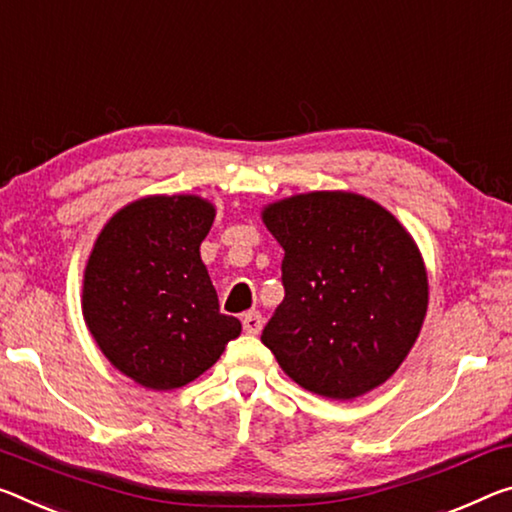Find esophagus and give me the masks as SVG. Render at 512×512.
Segmentation results:
<instances>
[{"label":"esophagus","mask_w":512,"mask_h":512,"mask_svg":"<svg viewBox=\"0 0 512 512\" xmlns=\"http://www.w3.org/2000/svg\"><path fill=\"white\" fill-rule=\"evenodd\" d=\"M241 323H243V330H246L248 335H259V332H262V326H264V319H262V314H259V312L250 310V312L243 314Z\"/></svg>","instance_id":"esophagus-1"}]
</instances>
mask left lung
Instances as JSON below:
<instances>
[{
    "label": "left lung",
    "instance_id": "obj_1",
    "mask_svg": "<svg viewBox=\"0 0 512 512\" xmlns=\"http://www.w3.org/2000/svg\"><path fill=\"white\" fill-rule=\"evenodd\" d=\"M262 221L285 250V300L262 332L282 371L335 401L392 378L428 310L424 257L399 218L360 193L310 191Z\"/></svg>",
    "mask_w": 512,
    "mask_h": 512
}]
</instances>
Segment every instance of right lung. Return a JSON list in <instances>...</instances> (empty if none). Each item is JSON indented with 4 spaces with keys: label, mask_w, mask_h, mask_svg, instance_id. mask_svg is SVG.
I'll use <instances>...</instances> for the list:
<instances>
[{
    "label": "right lung",
    "mask_w": 512,
    "mask_h": 512,
    "mask_svg": "<svg viewBox=\"0 0 512 512\" xmlns=\"http://www.w3.org/2000/svg\"><path fill=\"white\" fill-rule=\"evenodd\" d=\"M214 216L200 196L139 198L109 218L86 262L81 312L95 344L154 392L202 376L241 332L200 259Z\"/></svg>",
    "instance_id": "1"
}]
</instances>
